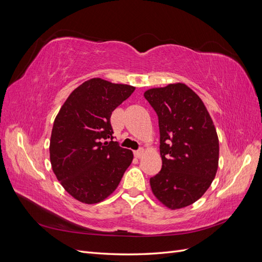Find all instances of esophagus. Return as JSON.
Here are the masks:
<instances>
[{"label": "esophagus", "mask_w": 262, "mask_h": 262, "mask_svg": "<svg viewBox=\"0 0 262 262\" xmlns=\"http://www.w3.org/2000/svg\"><path fill=\"white\" fill-rule=\"evenodd\" d=\"M143 153H144L143 148L138 149V150H134V156H136L137 158H141L142 156H143Z\"/></svg>", "instance_id": "34e87169"}]
</instances>
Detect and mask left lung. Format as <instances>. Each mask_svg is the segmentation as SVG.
<instances>
[{
    "instance_id": "1",
    "label": "left lung",
    "mask_w": 262,
    "mask_h": 262,
    "mask_svg": "<svg viewBox=\"0 0 262 262\" xmlns=\"http://www.w3.org/2000/svg\"><path fill=\"white\" fill-rule=\"evenodd\" d=\"M158 116L162 169L149 179L156 199L170 210L186 208L205 193L219 167V138L198 95L184 83L145 91Z\"/></svg>"
}]
</instances>
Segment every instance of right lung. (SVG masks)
<instances>
[{
	"mask_svg": "<svg viewBox=\"0 0 262 262\" xmlns=\"http://www.w3.org/2000/svg\"><path fill=\"white\" fill-rule=\"evenodd\" d=\"M134 90L131 85L91 78L70 94L55 117L49 146L51 167L77 201H104L132 163V150L113 141L110 117Z\"/></svg>",
	"mask_w": 262,
	"mask_h": 262,
	"instance_id": "right-lung-1",
	"label": "right lung"
}]
</instances>
